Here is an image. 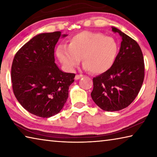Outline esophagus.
<instances>
[{
    "label": "esophagus",
    "mask_w": 157,
    "mask_h": 157,
    "mask_svg": "<svg viewBox=\"0 0 157 157\" xmlns=\"http://www.w3.org/2000/svg\"><path fill=\"white\" fill-rule=\"evenodd\" d=\"M83 77H84L83 75H76L75 78V79H77V80H78V79H79L80 78H83Z\"/></svg>",
    "instance_id": "34e87169"
}]
</instances>
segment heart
<instances>
[{"label":"heart","mask_w":157,"mask_h":157,"mask_svg":"<svg viewBox=\"0 0 157 157\" xmlns=\"http://www.w3.org/2000/svg\"><path fill=\"white\" fill-rule=\"evenodd\" d=\"M118 51V45L112 37L99 33L82 31L69 39L68 46H58L56 53L61 63L68 71H73L82 57L84 68L93 73L100 74L113 66Z\"/></svg>","instance_id":"heart-1"}]
</instances>
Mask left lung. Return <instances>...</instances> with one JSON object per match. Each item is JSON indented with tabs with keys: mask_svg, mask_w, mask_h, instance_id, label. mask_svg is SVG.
<instances>
[{
	"mask_svg": "<svg viewBox=\"0 0 157 157\" xmlns=\"http://www.w3.org/2000/svg\"><path fill=\"white\" fill-rule=\"evenodd\" d=\"M122 38L121 48L113 66L94 78L91 94L94 102L106 111H120L137 96L144 79V60L137 42L115 27Z\"/></svg>",
	"mask_w": 157,
	"mask_h": 157,
	"instance_id": "left-lung-1",
	"label": "left lung"
}]
</instances>
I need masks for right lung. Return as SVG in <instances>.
<instances>
[{
  "instance_id": "1",
  "label": "right lung",
  "mask_w": 157,
  "mask_h": 157,
  "mask_svg": "<svg viewBox=\"0 0 157 157\" xmlns=\"http://www.w3.org/2000/svg\"><path fill=\"white\" fill-rule=\"evenodd\" d=\"M61 32L39 34L15 55L11 71L13 91L30 113L50 118L62 109L75 74L63 72L55 63V47Z\"/></svg>"
}]
</instances>
